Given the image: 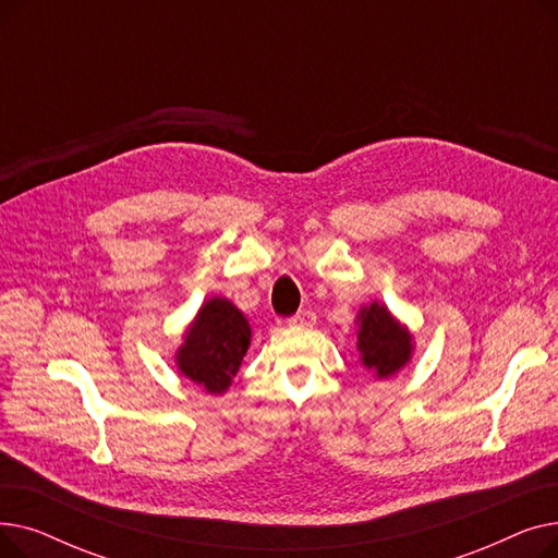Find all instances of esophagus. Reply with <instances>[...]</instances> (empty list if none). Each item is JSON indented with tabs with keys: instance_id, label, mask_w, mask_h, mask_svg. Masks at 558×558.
<instances>
[{
	"instance_id": "obj_1",
	"label": "esophagus",
	"mask_w": 558,
	"mask_h": 558,
	"mask_svg": "<svg viewBox=\"0 0 558 558\" xmlns=\"http://www.w3.org/2000/svg\"><path fill=\"white\" fill-rule=\"evenodd\" d=\"M314 320H316V314L312 310H299L294 316H289V326L310 328L314 326Z\"/></svg>"
}]
</instances>
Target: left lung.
I'll use <instances>...</instances> for the list:
<instances>
[{"label": "left lung", "instance_id": "8db88e82", "mask_svg": "<svg viewBox=\"0 0 558 558\" xmlns=\"http://www.w3.org/2000/svg\"><path fill=\"white\" fill-rule=\"evenodd\" d=\"M360 353L377 377H389L412 355V337L391 318L385 305L373 303L360 314Z\"/></svg>", "mask_w": 558, "mask_h": 558}]
</instances>
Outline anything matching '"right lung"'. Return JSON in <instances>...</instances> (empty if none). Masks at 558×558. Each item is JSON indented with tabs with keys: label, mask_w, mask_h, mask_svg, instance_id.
<instances>
[{
	"label": "right lung",
	"mask_w": 558,
	"mask_h": 558,
	"mask_svg": "<svg viewBox=\"0 0 558 558\" xmlns=\"http://www.w3.org/2000/svg\"><path fill=\"white\" fill-rule=\"evenodd\" d=\"M248 337L244 314L226 299H213L201 307L179 350V368L210 393H221L246 355Z\"/></svg>",
	"instance_id": "obj_1"
}]
</instances>
